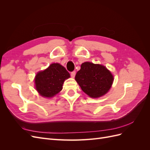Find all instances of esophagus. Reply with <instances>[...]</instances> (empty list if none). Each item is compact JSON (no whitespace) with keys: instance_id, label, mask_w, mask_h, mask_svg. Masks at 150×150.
Segmentation results:
<instances>
[{"instance_id":"1","label":"esophagus","mask_w":150,"mask_h":150,"mask_svg":"<svg viewBox=\"0 0 150 150\" xmlns=\"http://www.w3.org/2000/svg\"><path fill=\"white\" fill-rule=\"evenodd\" d=\"M75 76H76V71H72V72H71V78H74V77H75Z\"/></svg>"}]
</instances>
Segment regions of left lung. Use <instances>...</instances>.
<instances>
[{
	"label": "left lung",
	"mask_w": 150,
	"mask_h": 150,
	"mask_svg": "<svg viewBox=\"0 0 150 150\" xmlns=\"http://www.w3.org/2000/svg\"><path fill=\"white\" fill-rule=\"evenodd\" d=\"M75 80L86 94L91 98H97L108 92L114 77L105 66L85 62L76 73Z\"/></svg>",
	"instance_id": "1"
}]
</instances>
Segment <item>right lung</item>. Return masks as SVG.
<instances>
[{"instance_id":"add662e5","label":"right lung","mask_w":150,"mask_h":150,"mask_svg":"<svg viewBox=\"0 0 150 150\" xmlns=\"http://www.w3.org/2000/svg\"><path fill=\"white\" fill-rule=\"evenodd\" d=\"M69 78L70 74L64 67L59 63H53L36 74L35 89L42 97L52 98L61 91L64 81Z\"/></svg>"}]
</instances>
